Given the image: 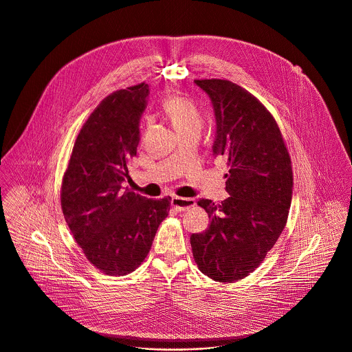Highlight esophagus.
Here are the masks:
<instances>
[{
	"mask_svg": "<svg viewBox=\"0 0 352 352\" xmlns=\"http://www.w3.org/2000/svg\"><path fill=\"white\" fill-rule=\"evenodd\" d=\"M173 209H176L177 212H184L192 206H195V201L192 198H179V197H173L170 201Z\"/></svg>",
	"mask_w": 352,
	"mask_h": 352,
	"instance_id": "obj_1",
	"label": "esophagus"
}]
</instances>
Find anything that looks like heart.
Wrapping results in <instances>:
<instances>
[{
	"instance_id": "obj_1",
	"label": "heart",
	"mask_w": 352,
	"mask_h": 352,
	"mask_svg": "<svg viewBox=\"0 0 352 352\" xmlns=\"http://www.w3.org/2000/svg\"><path fill=\"white\" fill-rule=\"evenodd\" d=\"M164 109L179 133L201 128V111L190 97L184 94L172 96L165 100ZM144 124L148 126L151 124V118H146Z\"/></svg>"
}]
</instances>
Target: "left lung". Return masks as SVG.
Segmentation results:
<instances>
[{
    "label": "left lung",
    "mask_w": 352,
    "mask_h": 352,
    "mask_svg": "<svg viewBox=\"0 0 352 352\" xmlns=\"http://www.w3.org/2000/svg\"><path fill=\"white\" fill-rule=\"evenodd\" d=\"M216 116L213 154L228 166L220 205L199 199L210 226L190 237L199 270L234 283L252 273L283 232L292 199V166L270 112L247 90L224 79L195 80Z\"/></svg>",
    "instance_id": "obj_1"
}]
</instances>
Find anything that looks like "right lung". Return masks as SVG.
<instances>
[{
	"instance_id": "1",
	"label": "right lung",
	"mask_w": 352,
	"mask_h": 352,
	"mask_svg": "<svg viewBox=\"0 0 352 352\" xmlns=\"http://www.w3.org/2000/svg\"><path fill=\"white\" fill-rule=\"evenodd\" d=\"M147 96L140 83L104 98L83 124L63 177L64 219L86 258L109 276H125L144 261L170 209V197L148 199L121 187Z\"/></svg>"
}]
</instances>
